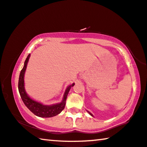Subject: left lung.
<instances>
[{"mask_svg": "<svg viewBox=\"0 0 147 147\" xmlns=\"http://www.w3.org/2000/svg\"><path fill=\"white\" fill-rule=\"evenodd\" d=\"M88 113H89V114H90V115L91 116H93V115H92V113H90V112H88Z\"/></svg>", "mask_w": 147, "mask_h": 147, "instance_id": "8db88e82", "label": "left lung"}]
</instances>
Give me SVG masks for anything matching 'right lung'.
Listing matches in <instances>:
<instances>
[{
    "label": "right lung",
    "mask_w": 147,
    "mask_h": 147,
    "mask_svg": "<svg viewBox=\"0 0 147 147\" xmlns=\"http://www.w3.org/2000/svg\"><path fill=\"white\" fill-rule=\"evenodd\" d=\"M30 54L28 55L27 57L26 58L25 61L24 66L23 68L21 71L19 78V82H18V90L20 94V96L22 97V101L28 109L31 111L34 115H35L39 117L42 118H50L55 116L61 113L63 110L65 106V103H66V99L67 95L69 94V92L71 87L74 86V84L69 86L65 90V92L63 95V98L62 101L59 103L54 104L52 105H44L39 102H37L34 100L32 99L31 98L28 96L24 88V74L25 70L27 68V63L29 61Z\"/></svg>",
    "instance_id": "right-lung-1"
}]
</instances>
